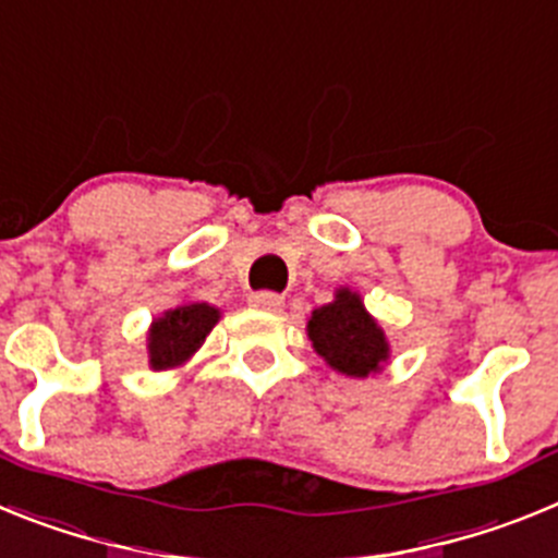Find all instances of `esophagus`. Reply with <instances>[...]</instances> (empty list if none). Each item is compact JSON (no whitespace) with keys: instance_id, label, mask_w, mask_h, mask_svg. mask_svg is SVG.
Instances as JSON below:
<instances>
[{"instance_id":"obj_1","label":"esophagus","mask_w":558,"mask_h":558,"mask_svg":"<svg viewBox=\"0 0 558 558\" xmlns=\"http://www.w3.org/2000/svg\"><path fill=\"white\" fill-rule=\"evenodd\" d=\"M248 304L256 310H268V313H276V310H282L284 299L279 293H270V290H259V293L248 295Z\"/></svg>"}]
</instances>
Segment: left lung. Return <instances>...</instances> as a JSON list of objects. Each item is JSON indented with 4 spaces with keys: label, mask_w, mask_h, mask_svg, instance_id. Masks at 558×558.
<instances>
[{
    "label": "left lung",
    "mask_w": 558,
    "mask_h": 558,
    "mask_svg": "<svg viewBox=\"0 0 558 558\" xmlns=\"http://www.w3.org/2000/svg\"><path fill=\"white\" fill-rule=\"evenodd\" d=\"M307 332L315 352L349 377H366L388 357L386 335L352 290H338L332 304L315 310Z\"/></svg>",
    "instance_id": "1"
}]
</instances>
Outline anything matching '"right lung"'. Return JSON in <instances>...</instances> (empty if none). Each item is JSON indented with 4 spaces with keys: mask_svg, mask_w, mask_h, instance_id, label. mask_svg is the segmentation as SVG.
<instances>
[{
    "mask_svg": "<svg viewBox=\"0 0 558 558\" xmlns=\"http://www.w3.org/2000/svg\"><path fill=\"white\" fill-rule=\"evenodd\" d=\"M218 310L209 304H184L161 315L150 329V366L172 368L184 363L218 324Z\"/></svg>",
    "mask_w": 558,
    "mask_h": 558,
    "instance_id": "obj_1",
    "label": "right lung"
}]
</instances>
